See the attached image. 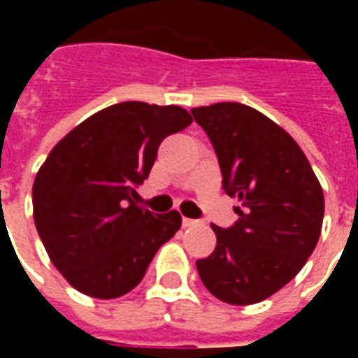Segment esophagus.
I'll return each mask as SVG.
<instances>
[{
	"label": "esophagus",
	"mask_w": 358,
	"mask_h": 358,
	"mask_svg": "<svg viewBox=\"0 0 358 358\" xmlns=\"http://www.w3.org/2000/svg\"><path fill=\"white\" fill-rule=\"evenodd\" d=\"M199 224V220H194V218H182V226H184V228H192V226H197Z\"/></svg>",
	"instance_id": "34e87169"
}]
</instances>
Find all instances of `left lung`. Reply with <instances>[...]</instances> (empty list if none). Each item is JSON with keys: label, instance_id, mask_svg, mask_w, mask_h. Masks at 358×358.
<instances>
[{"label": "left lung", "instance_id": "1", "mask_svg": "<svg viewBox=\"0 0 358 358\" xmlns=\"http://www.w3.org/2000/svg\"><path fill=\"white\" fill-rule=\"evenodd\" d=\"M192 115L217 151L224 192L241 203L236 224H210L217 248L195 266L217 299L253 305L282 289L315 251L322 186L297 141L253 107L215 103Z\"/></svg>", "mask_w": 358, "mask_h": 358}]
</instances>
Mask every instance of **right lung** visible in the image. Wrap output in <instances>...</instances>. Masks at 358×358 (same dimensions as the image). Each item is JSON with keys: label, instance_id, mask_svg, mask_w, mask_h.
<instances>
[{"label": "right lung", "instance_id": "add662e5", "mask_svg": "<svg viewBox=\"0 0 358 358\" xmlns=\"http://www.w3.org/2000/svg\"><path fill=\"white\" fill-rule=\"evenodd\" d=\"M178 105L124 101L73 128L32 186L36 230L51 263L74 289L117 299L140 284L157 249L182 226L178 210L153 215L136 187L161 141L192 124Z\"/></svg>", "mask_w": 358, "mask_h": 358}]
</instances>
